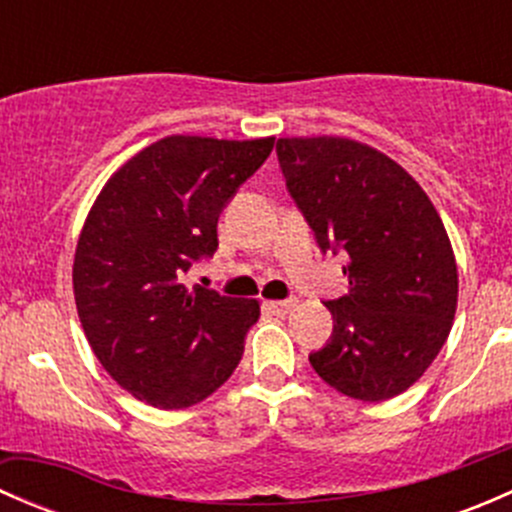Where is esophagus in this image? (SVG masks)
<instances>
[{
	"instance_id": "esophagus-1",
	"label": "esophagus",
	"mask_w": 512,
	"mask_h": 512,
	"mask_svg": "<svg viewBox=\"0 0 512 512\" xmlns=\"http://www.w3.org/2000/svg\"><path fill=\"white\" fill-rule=\"evenodd\" d=\"M267 307H270L272 312H277V314H287V312H292L294 307H297V299L289 297V299H280V302H267Z\"/></svg>"
}]
</instances>
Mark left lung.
I'll return each mask as SVG.
<instances>
[{
	"instance_id": "8db88e82",
	"label": "left lung",
	"mask_w": 512,
	"mask_h": 512,
	"mask_svg": "<svg viewBox=\"0 0 512 512\" xmlns=\"http://www.w3.org/2000/svg\"><path fill=\"white\" fill-rule=\"evenodd\" d=\"M287 193L322 255H347L349 294L327 299L334 329L312 369L359 401L399 396L441 352L458 299L446 227L421 185L349 138H280Z\"/></svg>"
}]
</instances>
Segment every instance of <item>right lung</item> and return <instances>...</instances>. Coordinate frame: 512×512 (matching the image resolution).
<instances>
[{
	"label": "right lung",
	"instance_id": "right-lung-1",
	"mask_svg": "<svg viewBox=\"0 0 512 512\" xmlns=\"http://www.w3.org/2000/svg\"><path fill=\"white\" fill-rule=\"evenodd\" d=\"M275 138L170 136L128 160L91 208L74 257L81 327L103 369L138 401L185 409L242 359L255 299L185 287L218 250V218Z\"/></svg>",
	"mask_w": 512,
	"mask_h": 512
}]
</instances>
